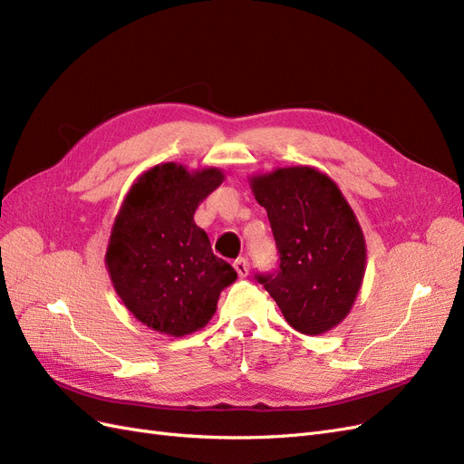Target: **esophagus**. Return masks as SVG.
<instances>
[{"instance_id":"1","label":"esophagus","mask_w":464,"mask_h":464,"mask_svg":"<svg viewBox=\"0 0 464 464\" xmlns=\"http://www.w3.org/2000/svg\"><path fill=\"white\" fill-rule=\"evenodd\" d=\"M234 269L237 271V275H240L242 278H246L247 273H249V263H247V259H246V257L236 259V261H234Z\"/></svg>"}]
</instances>
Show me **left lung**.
<instances>
[{
	"label": "left lung",
	"mask_w": 464,
	"mask_h": 464,
	"mask_svg": "<svg viewBox=\"0 0 464 464\" xmlns=\"http://www.w3.org/2000/svg\"><path fill=\"white\" fill-rule=\"evenodd\" d=\"M265 207L280 266L257 276L302 334L334 329L353 310L366 275V237L334 179L314 166H283L249 176Z\"/></svg>",
	"instance_id": "left-lung-1"
}]
</instances>
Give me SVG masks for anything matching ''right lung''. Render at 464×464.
I'll use <instances>...</instances> for the list:
<instances>
[{"mask_svg": "<svg viewBox=\"0 0 464 464\" xmlns=\"http://www.w3.org/2000/svg\"><path fill=\"white\" fill-rule=\"evenodd\" d=\"M222 181L217 166L154 164L133 181L111 224L104 257L111 286L137 321L160 334L203 329L237 278L193 220Z\"/></svg>", "mask_w": 464, "mask_h": 464, "instance_id": "1", "label": "right lung"}]
</instances>
